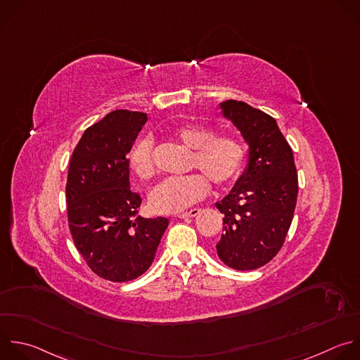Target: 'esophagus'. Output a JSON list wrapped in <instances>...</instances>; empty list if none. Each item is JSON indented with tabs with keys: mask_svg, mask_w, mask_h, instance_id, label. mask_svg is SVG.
Returning <instances> with one entry per match:
<instances>
[{
	"mask_svg": "<svg viewBox=\"0 0 360 360\" xmlns=\"http://www.w3.org/2000/svg\"><path fill=\"white\" fill-rule=\"evenodd\" d=\"M199 213H200V209L195 207V209H191L189 212H184V213L178 214V217H181V219H186V217H195V216H198Z\"/></svg>",
	"mask_w": 360,
	"mask_h": 360,
	"instance_id": "1",
	"label": "esophagus"
}]
</instances>
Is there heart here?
<instances>
[{
	"label": "heart",
	"mask_w": 360,
	"mask_h": 360,
	"mask_svg": "<svg viewBox=\"0 0 360 360\" xmlns=\"http://www.w3.org/2000/svg\"><path fill=\"white\" fill-rule=\"evenodd\" d=\"M172 137L191 153V174L169 178L150 193V205L157 213H178L203 199L210 182L216 188L230 185L242 172L246 160L243 141L231 134L216 136V130L203 124H185L172 131ZM130 169L140 179L155 175L154 144L151 139L139 140L129 154Z\"/></svg>",
	"instance_id": "1"
}]
</instances>
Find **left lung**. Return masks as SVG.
<instances>
[{
    "label": "left lung",
    "mask_w": 360,
    "mask_h": 360,
    "mask_svg": "<svg viewBox=\"0 0 360 360\" xmlns=\"http://www.w3.org/2000/svg\"><path fill=\"white\" fill-rule=\"evenodd\" d=\"M226 118L249 144V164L231 192L216 203L223 213L219 259L234 270H255L271 262L292 221L298 175L290 144L276 120L245 101L220 104Z\"/></svg>",
    "instance_id": "obj_1"
}]
</instances>
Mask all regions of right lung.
Segmentation results:
<instances>
[{"mask_svg":"<svg viewBox=\"0 0 360 360\" xmlns=\"http://www.w3.org/2000/svg\"><path fill=\"white\" fill-rule=\"evenodd\" d=\"M147 114L114 110L90 126L68 171L69 230L76 249L98 277L126 283L154 262L167 217L137 216L141 196L130 189L129 153Z\"/></svg>","mask_w":360,"mask_h":360,"instance_id":"right-lung-1","label":"right lung"}]
</instances>
